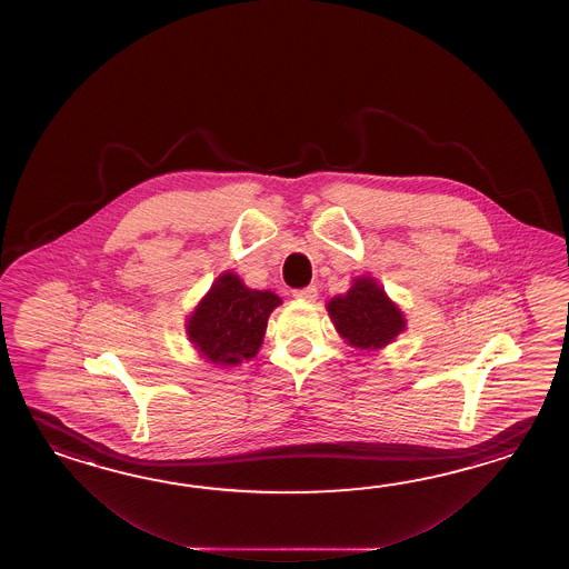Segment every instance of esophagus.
I'll return each mask as SVG.
<instances>
[{
  "label": "esophagus",
  "mask_w": 569,
  "mask_h": 569,
  "mask_svg": "<svg viewBox=\"0 0 569 569\" xmlns=\"http://www.w3.org/2000/svg\"><path fill=\"white\" fill-rule=\"evenodd\" d=\"M297 299H302V301H315L317 299V289L315 287H305V289H297L292 292Z\"/></svg>",
  "instance_id": "obj_1"
}]
</instances>
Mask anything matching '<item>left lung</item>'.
<instances>
[{"label":"left lung","instance_id":"left-lung-1","mask_svg":"<svg viewBox=\"0 0 569 569\" xmlns=\"http://www.w3.org/2000/svg\"><path fill=\"white\" fill-rule=\"evenodd\" d=\"M327 311L339 333L362 350L382 348L405 329L397 305L372 279L356 280L348 295L327 302Z\"/></svg>","mask_w":569,"mask_h":569}]
</instances>
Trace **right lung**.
Segmentation results:
<instances>
[{
  "instance_id": "right-lung-1",
  "label": "right lung",
  "mask_w": 569,
  "mask_h": 569,
  "mask_svg": "<svg viewBox=\"0 0 569 569\" xmlns=\"http://www.w3.org/2000/svg\"><path fill=\"white\" fill-rule=\"evenodd\" d=\"M280 297L270 290L246 289L236 274H223L189 319V338L211 363L236 366L254 358L268 317Z\"/></svg>"
}]
</instances>
